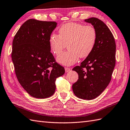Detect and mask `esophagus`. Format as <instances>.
Masks as SVG:
<instances>
[{"instance_id":"34e87169","label":"esophagus","mask_w":130,"mask_h":130,"mask_svg":"<svg viewBox=\"0 0 130 130\" xmlns=\"http://www.w3.org/2000/svg\"><path fill=\"white\" fill-rule=\"evenodd\" d=\"M70 71H71V69H70V68H67V67H66V68H65V72H66V73L69 72Z\"/></svg>"}]
</instances>
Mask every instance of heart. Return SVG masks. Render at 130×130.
<instances>
[{"instance_id": "1", "label": "heart", "mask_w": 130, "mask_h": 130, "mask_svg": "<svg viewBox=\"0 0 130 130\" xmlns=\"http://www.w3.org/2000/svg\"><path fill=\"white\" fill-rule=\"evenodd\" d=\"M59 36L52 34L49 38L51 52L57 55L68 44L69 51L58 55L56 61L64 66H71L79 57H86L91 53L95 46L97 32L91 26L69 22L62 25L58 30Z\"/></svg>"}]
</instances>
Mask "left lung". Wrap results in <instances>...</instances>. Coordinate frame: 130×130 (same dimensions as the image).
Listing matches in <instances>:
<instances>
[{
    "label": "left lung",
    "instance_id": "8db88e82",
    "mask_svg": "<svg viewBox=\"0 0 130 130\" xmlns=\"http://www.w3.org/2000/svg\"><path fill=\"white\" fill-rule=\"evenodd\" d=\"M85 21L95 28L96 43L80 66L73 69L78 74L79 78L72 89L77 97L91 100L100 96L110 82L115 66L116 44L113 34L103 21L95 17Z\"/></svg>",
    "mask_w": 130,
    "mask_h": 130
}]
</instances>
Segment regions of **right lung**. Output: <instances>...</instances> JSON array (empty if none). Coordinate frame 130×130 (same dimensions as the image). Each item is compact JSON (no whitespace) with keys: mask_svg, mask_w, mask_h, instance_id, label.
Listing matches in <instances>:
<instances>
[{"mask_svg":"<svg viewBox=\"0 0 130 130\" xmlns=\"http://www.w3.org/2000/svg\"><path fill=\"white\" fill-rule=\"evenodd\" d=\"M57 24L28 20L13 40L11 58L17 78L27 92L37 99L53 95L56 79L65 72L50 52L49 38Z\"/></svg>","mask_w":130,"mask_h":130,"instance_id":"obj_1","label":"right lung"}]
</instances>
